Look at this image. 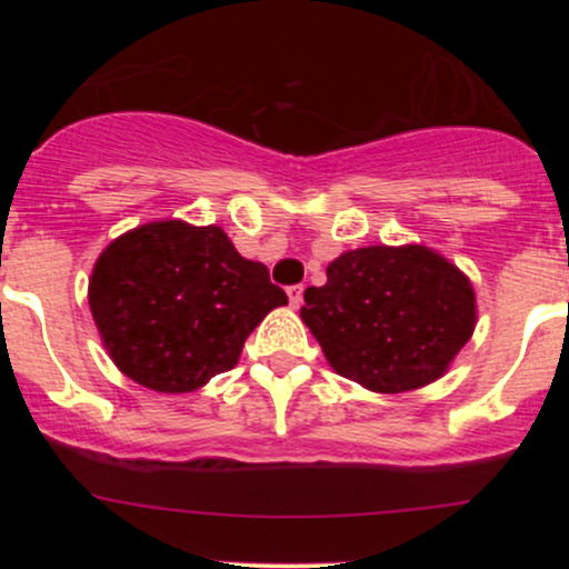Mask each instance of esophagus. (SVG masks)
I'll list each match as a JSON object with an SVG mask.
<instances>
[{"label": "esophagus", "instance_id": "esophagus-1", "mask_svg": "<svg viewBox=\"0 0 569 569\" xmlns=\"http://www.w3.org/2000/svg\"><path fill=\"white\" fill-rule=\"evenodd\" d=\"M286 293H289V302H291L293 310H297V307L302 305V293H305V289H302V286H291V289L286 291Z\"/></svg>", "mask_w": 569, "mask_h": 569}]
</instances>
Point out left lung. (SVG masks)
Returning <instances> with one entry per match:
<instances>
[{
  "mask_svg": "<svg viewBox=\"0 0 569 569\" xmlns=\"http://www.w3.org/2000/svg\"><path fill=\"white\" fill-rule=\"evenodd\" d=\"M299 316L337 375L375 393H407L452 367L476 329V293L433 248L367 246L326 267Z\"/></svg>",
  "mask_w": 569,
  "mask_h": 569,
  "instance_id": "obj_1",
  "label": "left lung"
}]
</instances>
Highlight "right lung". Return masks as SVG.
<instances>
[{"label": "right lung", "instance_id": "right-lung-1", "mask_svg": "<svg viewBox=\"0 0 569 569\" xmlns=\"http://www.w3.org/2000/svg\"><path fill=\"white\" fill-rule=\"evenodd\" d=\"M88 302L122 375L158 393H192L230 371L246 337L289 297L221 227L160 219L103 248Z\"/></svg>", "mask_w": 569, "mask_h": 569}]
</instances>
